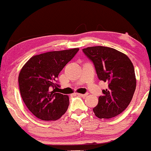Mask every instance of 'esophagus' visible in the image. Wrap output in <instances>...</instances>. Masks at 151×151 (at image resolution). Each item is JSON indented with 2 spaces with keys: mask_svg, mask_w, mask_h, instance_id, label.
Returning a JSON list of instances; mask_svg holds the SVG:
<instances>
[{
  "mask_svg": "<svg viewBox=\"0 0 151 151\" xmlns=\"http://www.w3.org/2000/svg\"><path fill=\"white\" fill-rule=\"evenodd\" d=\"M77 95L78 96H80V97H86L87 96V93H85V94H83V93H77Z\"/></svg>",
  "mask_w": 151,
  "mask_h": 151,
  "instance_id": "obj_1",
  "label": "esophagus"
}]
</instances>
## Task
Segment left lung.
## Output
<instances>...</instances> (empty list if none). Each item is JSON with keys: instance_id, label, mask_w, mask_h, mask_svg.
<instances>
[{"instance_id": "obj_1", "label": "left lung", "mask_w": 151, "mask_h": 151, "mask_svg": "<svg viewBox=\"0 0 151 151\" xmlns=\"http://www.w3.org/2000/svg\"><path fill=\"white\" fill-rule=\"evenodd\" d=\"M83 51L94 64L99 79L108 83L93 112L99 119L116 116L130 104L136 89L132 62L126 55L109 47H88Z\"/></svg>"}]
</instances>
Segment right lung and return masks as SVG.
I'll list each match as a JSON object with an SVG mask.
<instances>
[{
  "mask_svg": "<svg viewBox=\"0 0 151 151\" xmlns=\"http://www.w3.org/2000/svg\"><path fill=\"white\" fill-rule=\"evenodd\" d=\"M79 48L47 52L31 58L21 68L19 85L29 110L43 121L58 120L67 110V95L55 93L57 78Z\"/></svg>",
  "mask_w": 151,
  "mask_h": 151,
  "instance_id": "1",
  "label": "right lung"
}]
</instances>
